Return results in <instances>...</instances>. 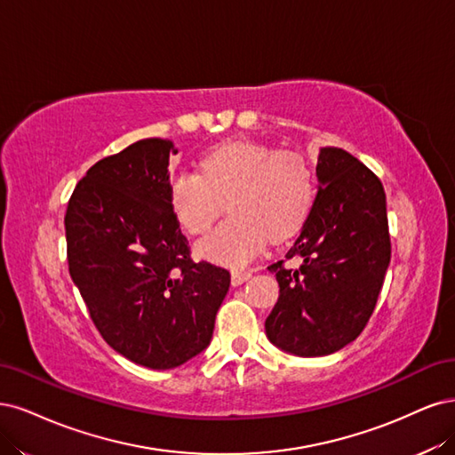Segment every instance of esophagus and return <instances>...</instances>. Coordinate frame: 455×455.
<instances>
[{
	"label": "esophagus",
	"mask_w": 455,
	"mask_h": 455,
	"mask_svg": "<svg viewBox=\"0 0 455 455\" xmlns=\"http://www.w3.org/2000/svg\"><path fill=\"white\" fill-rule=\"evenodd\" d=\"M251 275H253L251 270H234V272H232V285H242V283L247 282Z\"/></svg>",
	"instance_id": "34e87169"
}]
</instances>
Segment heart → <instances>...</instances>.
I'll list each match as a JSON object with an SVG mask.
<instances>
[{"label": "heart", "instance_id": "b5f03b06", "mask_svg": "<svg viewBox=\"0 0 455 455\" xmlns=\"http://www.w3.org/2000/svg\"><path fill=\"white\" fill-rule=\"evenodd\" d=\"M200 172H180L170 180V204L190 234L208 232L215 219L230 215L196 251L227 267H243L267 238L283 240L310 213L315 173L302 153L275 151L253 141L219 145L202 158Z\"/></svg>", "mask_w": 455, "mask_h": 455}]
</instances>
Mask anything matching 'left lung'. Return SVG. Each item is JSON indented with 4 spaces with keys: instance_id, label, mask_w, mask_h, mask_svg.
Returning a JSON list of instances; mask_svg holds the SVG:
<instances>
[{
    "instance_id": "1",
    "label": "left lung",
    "mask_w": 455,
    "mask_h": 455,
    "mask_svg": "<svg viewBox=\"0 0 455 455\" xmlns=\"http://www.w3.org/2000/svg\"><path fill=\"white\" fill-rule=\"evenodd\" d=\"M317 196L285 259L268 267L280 297L268 340L287 354L321 357L354 342L374 312L391 259L382 181L339 148H321Z\"/></svg>"
}]
</instances>
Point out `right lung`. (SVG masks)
Listing matches in <instances>:
<instances>
[{
  "instance_id": "right-lung-1",
  "label": "right lung",
  "mask_w": 455,
  "mask_h": 455,
  "mask_svg": "<svg viewBox=\"0 0 455 455\" xmlns=\"http://www.w3.org/2000/svg\"><path fill=\"white\" fill-rule=\"evenodd\" d=\"M170 140L98 160L64 217L68 265L96 329L116 354L155 371L210 346L228 270L190 259L170 204Z\"/></svg>"
}]
</instances>
